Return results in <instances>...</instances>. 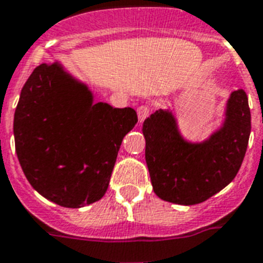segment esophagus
<instances>
[{"mask_svg":"<svg viewBox=\"0 0 263 263\" xmlns=\"http://www.w3.org/2000/svg\"><path fill=\"white\" fill-rule=\"evenodd\" d=\"M149 116V108H148L147 106H140L138 108V119L139 122L143 123L145 120V119Z\"/></svg>","mask_w":263,"mask_h":263,"instance_id":"34e87169","label":"esophagus"}]
</instances>
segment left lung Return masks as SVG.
Listing matches in <instances>:
<instances>
[{
  "label": "left lung",
  "instance_id": "left-lung-1",
  "mask_svg": "<svg viewBox=\"0 0 263 263\" xmlns=\"http://www.w3.org/2000/svg\"><path fill=\"white\" fill-rule=\"evenodd\" d=\"M252 116L243 90L230 93L223 120L202 141L184 138L171 109H157L143 123L145 161L161 200L180 205L204 202L229 185L248 148Z\"/></svg>",
  "mask_w": 263,
  "mask_h": 263
}]
</instances>
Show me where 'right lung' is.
Returning a JSON list of instances; mask_svg holds the SVG:
<instances>
[{
  "instance_id": "obj_1",
  "label": "right lung",
  "mask_w": 263,
  "mask_h": 263,
  "mask_svg": "<svg viewBox=\"0 0 263 263\" xmlns=\"http://www.w3.org/2000/svg\"><path fill=\"white\" fill-rule=\"evenodd\" d=\"M138 123L131 107L93 102L59 61L31 72L14 112L15 152L27 181L65 208L103 197L122 140Z\"/></svg>"
}]
</instances>
